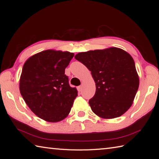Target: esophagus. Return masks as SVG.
Listing matches in <instances>:
<instances>
[{
    "label": "esophagus",
    "mask_w": 159,
    "mask_h": 159,
    "mask_svg": "<svg viewBox=\"0 0 159 159\" xmlns=\"http://www.w3.org/2000/svg\"><path fill=\"white\" fill-rule=\"evenodd\" d=\"M77 90H78L79 92H80L81 90H82V86H77Z\"/></svg>",
    "instance_id": "esophagus-1"
}]
</instances>
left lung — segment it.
I'll return each mask as SVG.
<instances>
[{"instance_id": "obj_1", "label": "left lung", "mask_w": 159, "mask_h": 159, "mask_svg": "<svg viewBox=\"0 0 159 159\" xmlns=\"http://www.w3.org/2000/svg\"><path fill=\"white\" fill-rule=\"evenodd\" d=\"M75 58L89 69L96 85L89 104L104 119L118 118L130 107L139 85L135 62L128 52L111 47L80 52Z\"/></svg>"}]
</instances>
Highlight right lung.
<instances>
[{
  "mask_svg": "<svg viewBox=\"0 0 159 159\" xmlns=\"http://www.w3.org/2000/svg\"><path fill=\"white\" fill-rule=\"evenodd\" d=\"M69 52L47 50L27 60L20 79V91L30 110L50 122L64 120L77 96L65 70L73 57Z\"/></svg>",
  "mask_w": 159,
  "mask_h": 159,
  "instance_id": "right-lung-1",
  "label": "right lung"
}]
</instances>
